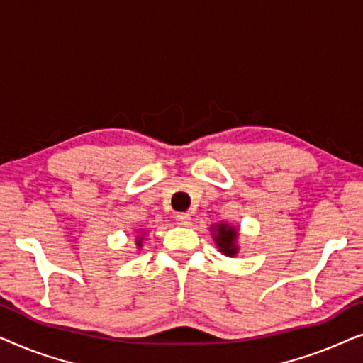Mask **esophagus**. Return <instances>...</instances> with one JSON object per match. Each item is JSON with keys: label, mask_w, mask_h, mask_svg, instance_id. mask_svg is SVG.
Masks as SVG:
<instances>
[{"label": "esophagus", "mask_w": 363, "mask_h": 363, "mask_svg": "<svg viewBox=\"0 0 363 363\" xmlns=\"http://www.w3.org/2000/svg\"><path fill=\"white\" fill-rule=\"evenodd\" d=\"M175 220H177L178 225L188 226V225H190V221H191V216H190V213H177Z\"/></svg>", "instance_id": "obj_1"}]
</instances>
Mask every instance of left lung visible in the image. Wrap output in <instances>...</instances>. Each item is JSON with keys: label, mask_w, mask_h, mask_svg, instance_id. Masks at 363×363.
<instances>
[{"label": "left lung", "mask_w": 363, "mask_h": 363, "mask_svg": "<svg viewBox=\"0 0 363 363\" xmlns=\"http://www.w3.org/2000/svg\"><path fill=\"white\" fill-rule=\"evenodd\" d=\"M213 238H215V242L218 246L220 252L225 256H235L238 255V230L235 226L228 225V223H218V225L211 226Z\"/></svg>", "instance_id": "8db88e82"}]
</instances>
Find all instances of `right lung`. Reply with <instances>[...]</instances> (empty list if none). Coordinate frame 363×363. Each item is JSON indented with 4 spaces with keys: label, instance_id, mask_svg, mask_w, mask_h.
Segmentation results:
<instances>
[{
    "label": "right lung",
    "instance_id": "right-lung-1",
    "mask_svg": "<svg viewBox=\"0 0 363 363\" xmlns=\"http://www.w3.org/2000/svg\"><path fill=\"white\" fill-rule=\"evenodd\" d=\"M142 241H143V238L142 236H137V241L135 242H137L138 247H142Z\"/></svg>",
    "mask_w": 363,
    "mask_h": 363
}]
</instances>
